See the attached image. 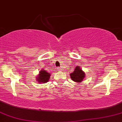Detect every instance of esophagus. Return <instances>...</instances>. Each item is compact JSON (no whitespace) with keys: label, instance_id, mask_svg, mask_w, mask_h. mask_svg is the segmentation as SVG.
<instances>
[{"label":"esophagus","instance_id":"34e87169","mask_svg":"<svg viewBox=\"0 0 122 122\" xmlns=\"http://www.w3.org/2000/svg\"><path fill=\"white\" fill-rule=\"evenodd\" d=\"M56 69H57V70H58V71H61V68H60V67H57Z\"/></svg>","mask_w":122,"mask_h":122}]
</instances>
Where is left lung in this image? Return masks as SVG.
I'll return each mask as SVG.
<instances>
[{
  "label": "left lung",
  "mask_w": 122,
  "mask_h": 122,
  "mask_svg": "<svg viewBox=\"0 0 122 122\" xmlns=\"http://www.w3.org/2000/svg\"><path fill=\"white\" fill-rule=\"evenodd\" d=\"M71 77L75 82H81L85 76V73L78 66H76L73 73H71Z\"/></svg>",
  "instance_id": "left-lung-1"
}]
</instances>
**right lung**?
Returning a JSON list of instances; mask_svg holds the SVG:
<instances>
[{
    "label": "right lung",
    "instance_id": "add662e5",
    "mask_svg": "<svg viewBox=\"0 0 122 122\" xmlns=\"http://www.w3.org/2000/svg\"><path fill=\"white\" fill-rule=\"evenodd\" d=\"M50 74L48 72H46L44 70H41L39 72V74L38 76V81L39 83H45L46 82H47L50 78Z\"/></svg>",
    "mask_w": 122,
    "mask_h": 122
}]
</instances>
